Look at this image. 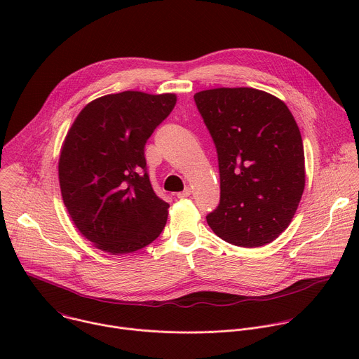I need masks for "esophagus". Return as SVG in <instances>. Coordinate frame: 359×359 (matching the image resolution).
Wrapping results in <instances>:
<instances>
[{"label": "esophagus", "mask_w": 359, "mask_h": 359, "mask_svg": "<svg viewBox=\"0 0 359 359\" xmlns=\"http://www.w3.org/2000/svg\"><path fill=\"white\" fill-rule=\"evenodd\" d=\"M190 193H191V190H190L189 187H186L183 191H179V193H177V197H179V198H186V197L190 196Z\"/></svg>", "instance_id": "34e87169"}]
</instances>
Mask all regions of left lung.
Wrapping results in <instances>:
<instances>
[{"label": "left lung", "instance_id": "1", "mask_svg": "<svg viewBox=\"0 0 359 359\" xmlns=\"http://www.w3.org/2000/svg\"><path fill=\"white\" fill-rule=\"evenodd\" d=\"M219 159L220 203L206 219L224 241L260 247L291 223L305 186L304 146L290 109L252 88L194 95Z\"/></svg>", "mask_w": 359, "mask_h": 359}]
</instances>
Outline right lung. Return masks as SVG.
Masks as SVG:
<instances>
[{
	"instance_id": "obj_1",
	"label": "right lung",
	"mask_w": 359,
	"mask_h": 359,
	"mask_svg": "<svg viewBox=\"0 0 359 359\" xmlns=\"http://www.w3.org/2000/svg\"><path fill=\"white\" fill-rule=\"evenodd\" d=\"M175 105L173 93L125 90L92 100L71 126L61 193L72 222L99 250L133 252L165 229L169 204L151 187L144 144Z\"/></svg>"
}]
</instances>
